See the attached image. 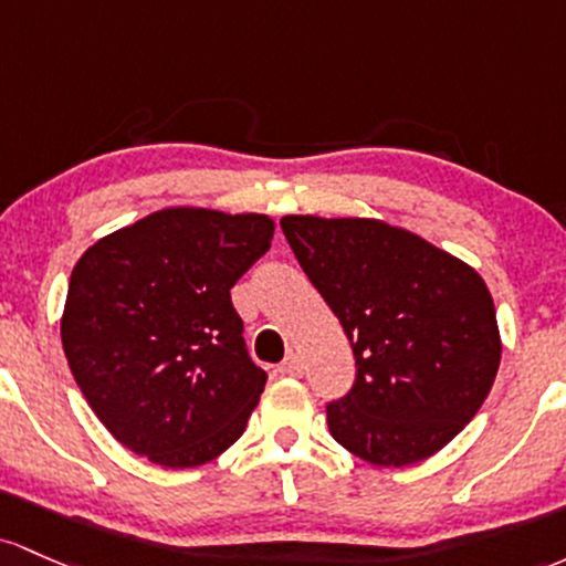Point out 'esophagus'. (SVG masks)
<instances>
[{
  "label": "esophagus",
  "instance_id": "obj_1",
  "mask_svg": "<svg viewBox=\"0 0 566 566\" xmlns=\"http://www.w3.org/2000/svg\"><path fill=\"white\" fill-rule=\"evenodd\" d=\"M302 360H300V355H285V360L281 366H277V374H283V377H302Z\"/></svg>",
  "mask_w": 566,
  "mask_h": 566
}]
</instances>
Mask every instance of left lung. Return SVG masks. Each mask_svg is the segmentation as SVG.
<instances>
[{
	"label": "left lung",
	"mask_w": 566,
	"mask_h": 566,
	"mask_svg": "<svg viewBox=\"0 0 566 566\" xmlns=\"http://www.w3.org/2000/svg\"><path fill=\"white\" fill-rule=\"evenodd\" d=\"M281 227L355 355L353 390L326 406L334 441L377 468L433 457L497 377L503 342L484 277L379 219L291 213Z\"/></svg>",
	"instance_id": "1"
}]
</instances>
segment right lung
Returning a JSON list of instances; mask_svg holds the SVG:
<instances>
[{
	"label": "right lung",
	"mask_w": 566,
	"mask_h": 566,
	"mask_svg": "<svg viewBox=\"0 0 566 566\" xmlns=\"http://www.w3.org/2000/svg\"><path fill=\"white\" fill-rule=\"evenodd\" d=\"M272 232L264 213L176 206L95 240L74 264L63 353L130 452L198 468L243 436L266 374L249 358L230 289Z\"/></svg>",
	"instance_id": "1"
}]
</instances>
